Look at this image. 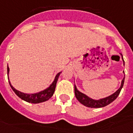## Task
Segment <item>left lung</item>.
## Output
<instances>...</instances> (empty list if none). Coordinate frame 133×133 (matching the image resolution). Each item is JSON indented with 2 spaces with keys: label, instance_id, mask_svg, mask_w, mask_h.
I'll return each instance as SVG.
<instances>
[{
  "label": "left lung",
  "instance_id": "obj_1",
  "mask_svg": "<svg viewBox=\"0 0 133 133\" xmlns=\"http://www.w3.org/2000/svg\"><path fill=\"white\" fill-rule=\"evenodd\" d=\"M122 55V54H121ZM122 59H123V61L124 60L123 58V55H122ZM124 72V71H123ZM124 80H125V78H123V79L122 80V82H121V87L119 88L118 91L116 92H115L113 94L110 95V96L108 97H106L105 98H102V99L100 100H94L92 98H90L89 97H88L87 96H86L84 94H82L80 91H78L77 89H76V86H74V93H75V96H76V98H77L79 102L82 103L83 105H86L87 107L89 108H102L104 107V106H106L108 104H110V103H112L114 101V100L116 99V98L118 97V95L121 92V89L123 87L124 84Z\"/></svg>",
  "mask_w": 133,
  "mask_h": 133
}]
</instances>
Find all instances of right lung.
Returning <instances> with one entry per match:
<instances>
[{
    "instance_id": "right-lung-1",
    "label": "right lung",
    "mask_w": 133,
    "mask_h": 133,
    "mask_svg": "<svg viewBox=\"0 0 133 133\" xmlns=\"http://www.w3.org/2000/svg\"><path fill=\"white\" fill-rule=\"evenodd\" d=\"M7 69H8V72H9V67H8V66ZM60 74H61V72L57 74V76H56L55 78V81H53V83L49 86V88H47V89L44 90V91H42L39 92V93H37V94H24V93H22V92L18 91L17 90L14 89L11 86V84H10V82L9 84L10 87L13 90V91L15 93V94L17 95L18 97H20L21 99L24 100V101H25L28 103H39L46 101L49 100L53 96V94H54V92L55 91V88H56V84H57V80H58V78H59V76L60 75Z\"/></svg>"
}]
</instances>
